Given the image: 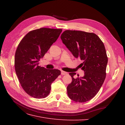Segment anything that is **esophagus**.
<instances>
[{
    "mask_svg": "<svg viewBox=\"0 0 125 125\" xmlns=\"http://www.w3.org/2000/svg\"><path fill=\"white\" fill-rule=\"evenodd\" d=\"M61 74L62 75H66V74H67V72H65V71L62 70L61 71Z\"/></svg>",
    "mask_w": 125,
    "mask_h": 125,
    "instance_id": "esophagus-1",
    "label": "esophagus"
}]
</instances>
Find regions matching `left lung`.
Returning a JSON list of instances; mask_svg holds the SVG:
<instances>
[{
  "instance_id": "left-lung-1",
  "label": "left lung",
  "mask_w": 125,
  "mask_h": 125,
  "mask_svg": "<svg viewBox=\"0 0 125 125\" xmlns=\"http://www.w3.org/2000/svg\"><path fill=\"white\" fill-rule=\"evenodd\" d=\"M62 43L75 58L83 62V77L73 78L68 85L67 94L74 102L83 103L92 99L99 91L106 78L108 58L103 42L93 33L66 30L60 36Z\"/></svg>"
}]
</instances>
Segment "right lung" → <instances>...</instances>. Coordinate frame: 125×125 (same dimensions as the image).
Instances as JSON below:
<instances>
[{
  "label": "right lung",
  "mask_w": 125,
  "mask_h": 125,
  "mask_svg": "<svg viewBox=\"0 0 125 125\" xmlns=\"http://www.w3.org/2000/svg\"><path fill=\"white\" fill-rule=\"evenodd\" d=\"M62 29L42 28L26 34L18 45L14 68L22 88L35 99L50 94L51 84L61 73L58 69H47L39 62L58 38Z\"/></svg>",
  "instance_id": "1"
}]
</instances>
